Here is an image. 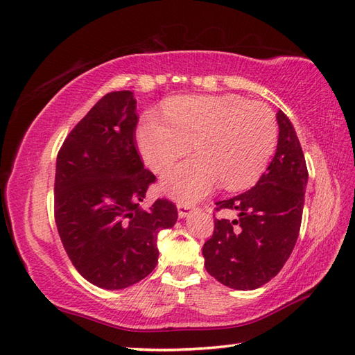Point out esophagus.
<instances>
[{
    "instance_id": "1",
    "label": "esophagus",
    "mask_w": 355,
    "mask_h": 355,
    "mask_svg": "<svg viewBox=\"0 0 355 355\" xmlns=\"http://www.w3.org/2000/svg\"><path fill=\"white\" fill-rule=\"evenodd\" d=\"M193 211H196V208L190 203H180L178 205V214L180 218H185L191 214Z\"/></svg>"
}]
</instances>
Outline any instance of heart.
I'll use <instances>...</instances> for the list:
<instances>
[{
    "label": "heart",
    "instance_id": "b5f03b06",
    "mask_svg": "<svg viewBox=\"0 0 355 355\" xmlns=\"http://www.w3.org/2000/svg\"><path fill=\"white\" fill-rule=\"evenodd\" d=\"M165 120L146 114L137 143L155 171L190 152L194 157L162 178L171 198L194 202L217 184L237 191L254 185L269 165L278 143V123L269 107L234 96H184L170 100Z\"/></svg>",
    "mask_w": 355,
    "mask_h": 355
}]
</instances>
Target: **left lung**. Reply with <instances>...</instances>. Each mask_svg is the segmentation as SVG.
<instances>
[{
    "instance_id": "8db88e82",
    "label": "left lung",
    "mask_w": 355,
    "mask_h": 355,
    "mask_svg": "<svg viewBox=\"0 0 355 355\" xmlns=\"http://www.w3.org/2000/svg\"><path fill=\"white\" fill-rule=\"evenodd\" d=\"M277 152L249 191L217 202L237 214L216 218L214 234L203 244L205 269L223 286L254 290L277 277L301 230L306 171L302 147L288 116L277 114Z\"/></svg>"
}]
</instances>
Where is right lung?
Here are the masks:
<instances>
[{
  "label": "right lung",
  "instance_id": "right-lung-1",
  "mask_svg": "<svg viewBox=\"0 0 355 355\" xmlns=\"http://www.w3.org/2000/svg\"><path fill=\"white\" fill-rule=\"evenodd\" d=\"M137 100L101 97L67 137L56 161L54 217L67 254L91 284L121 290L156 267L157 234L178 220L175 203L143 209L155 175L135 147Z\"/></svg>",
  "mask_w": 355,
  "mask_h": 355
}]
</instances>
